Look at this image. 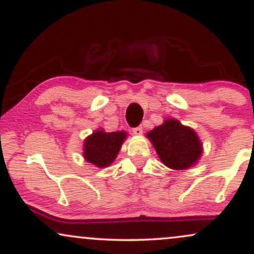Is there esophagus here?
Instances as JSON below:
<instances>
[{"label": "esophagus", "mask_w": 254, "mask_h": 254, "mask_svg": "<svg viewBox=\"0 0 254 254\" xmlns=\"http://www.w3.org/2000/svg\"><path fill=\"white\" fill-rule=\"evenodd\" d=\"M133 133H134L135 135H141L142 134V127H135L133 128Z\"/></svg>", "instance_id": "34e87169"}]
</instances>
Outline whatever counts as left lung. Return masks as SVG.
<instances>
[{
  "label": "left lung",
  "mask_w": 254,
  "mask_h": 254,
  "mask_svg": "<svg viewBox=\"0 0 254 254\" xmlns=\"http://www.w3.org/2000/svg\"><path fill=\"white\" fill-rule=\"evenodd\" d=\"M146 136L162 163L170 169H189L203 155V144L195 130L176 119H165L163 124L147 132Z\"/></svg>",
  "instance_id": "obj_1"
}]
</instances>
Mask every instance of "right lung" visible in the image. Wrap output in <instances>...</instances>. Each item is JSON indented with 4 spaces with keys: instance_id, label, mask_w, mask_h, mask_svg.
I'll return each mask as SVG.
<instances>
[{
    "instance_id": "1",
    "label": "right lung",
    "mask_w": 254,
    "mask_h": 254,
    "mask_svg": "<svg viewBox=\"0 0 254 254\" xmlns=\"http://www.w3.org/2000/svg\"><path fill=\"white\" fill-rule=\"evenodd\" d=\"M126 138L127 133L124 130L104 132L103 128H98L84 140L82 156L85 161L97 168L109 167L115 161Z\"/></svg>"
}]
</instances>
